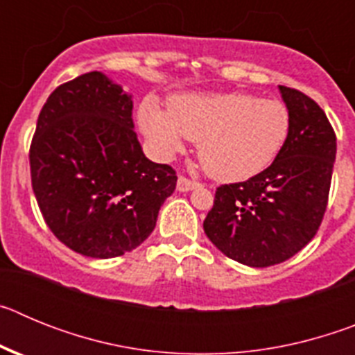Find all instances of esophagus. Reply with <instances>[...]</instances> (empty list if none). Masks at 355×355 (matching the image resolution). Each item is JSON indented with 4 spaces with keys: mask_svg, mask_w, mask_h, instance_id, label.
Returning <instances> with one entry per match:
<instances>
[{
    "mask_svg": "<svg viewBox=\"0 0 355 355\" xmlns=\"http://www.w3.org/2000/svg\"><path fill=\"white\" fill-rule=\"evenodd\" d=\"M197 187H200L199 181L190 180L187 175H180V178H178V190H180V192H188V190H193V188Z\"/></svg>",
    "mask_w": 355,
    "mask_h": 355,
    "instance_id": "obj_1",
    "label": "esophagus"
}]
</instances>
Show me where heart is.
<instances>
[{"label": "heart", "mask_w": 355, "mask_h": 355, "mask_svg": "<svg viewBox=\"0 0 355 355\" xmlns=\"http://www.w3.org/2000/svg\"><path fill=\"white\" fill-rule=\"evenodd\" d=\"M144 133L162 156L199 142V159L222 181H241L266 168L281 153L290 133V114L277 99L241 92L175 96L163 110L144 101L139 112Z\"/></svg>", "instance_id": "heart-1"}]
</instances>
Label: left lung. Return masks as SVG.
<instances>
[{"mask_svg": "<svg viewBox=\"0 0 355 355\" xmlns=\"http://www.w3.org/2000/svg\"><path fill=\"white\" fill-rule=\"evenodd\" d=\"M290 133L270 167L241 183L216 188L205 233L216 249L243 265L272 266L315 238L327 209L336 133L311 97L279 87Z\"/></svg>", "mask_w": 355, "mask_h": 355, "instance_id": "8db88e82", "label": "left lung"}]
</instances>
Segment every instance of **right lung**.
<instances>
[{"mask_svg": "<svg viewBox=\"0 0 355 355\" xmlns=\"http://www.w3.org/2000/svg\"><path fill=\"white\" fill-rule=\"evenodd\" d=\"M131 115V97L92 71L53 90L31 139V187L44 220L89 258L137 249L175 190V171L146 158Z\"/></svg>", "mask_w": 355, "mask_h": 355, "instance_id": "right-lung-1", "label": "right lung"}]
</instances>
